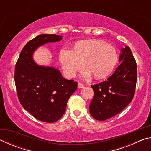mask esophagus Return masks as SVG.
<instances>
[{"label":"esophagus","instance_id":"obj_1","mask_svg":"<svg viewBox=\"0 0 151 151\" xmlns=\"http://www.w3.org/2000/svg\"><path fill=\"white\" fill-rule=\"evenodd\" d=\"M84 87V85L83 84H81V83H78V88H83Z\"/></svg>","mask_w":151,"mask_h":151}]
</instances>
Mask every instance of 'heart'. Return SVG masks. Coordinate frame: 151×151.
I'll list each match as a JSON object with an SVG mask.
<instances>
[{
	"label": "heart",
	"instance_id": "obj_1",
	"mask_svg": "<svg viewBox=\"0 0 151 151\" xmlns=\"http://www.w3.org/2000/svg\"><path fill=\"white\" fill-rule=\"evenodd\" d=\"M117 60L115 48L100 40H82L76 43L73 50L63 48L59 54L60 63L68 77H73L85 64L88 70L85 76L93 74L96 79L104 78L112 73Z\"/></svg>",
	"mask_w": 151,
	"mask_h": 151
}]
</instances>
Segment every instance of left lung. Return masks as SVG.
Wrapping results in <instances>:
<instances>
[{"label":"left lung","instance_id":"1","mask_svg":"<svg viewBox=\"0 0 151 151\" xmlns=\"http://www.w3.org/2000/svg\"><path fill=\"white\" fill-rule=\"evenodd\" d=\"M120 65L106 81L91 85L94 95L89 106L91 116L105 121L121 112L132 100L137 83V64L131 50L121 48Z\"/></svg>","mask_w":151,"mask_h":151}]
</instances>
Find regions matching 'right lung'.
Masks as SVG:
<instances>
[{
  "mask_svg": "<svg viewBox=\"0 0 151 151\" xmlns=\"http://www.w3.org/2000/svg\"><path fill=\"white\" fill-rule=\"evenodd\" d=\"M63 36L42 34L30 40L20 52L14 70V81L20 104L36 119L54 122L63 116L77 83L66 80L57 68L39 65L33 54L40 47L61 40Z\"/></svg>",
  "mask_w": 151,
  "mask_h": 151,
  "instance_id": "1",
  "label": "right lung"
}]
</instances>
